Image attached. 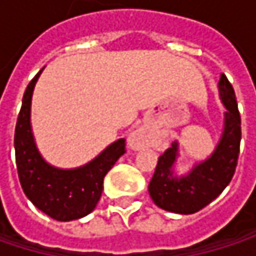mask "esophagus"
I'll list each match as a JSON object with an SVG mask.
<instances>
[{
  "instance_id": "1",
  "label": "esophagus",
  "mask_w": 256,
  "mask_h": 256,
  "mask_svg": "<svg viewBox=\"0 0 256 256\" xmlns=\"http://www.w3.org/2000/svg\"><path fill=\"white\" fill-rule=\"evenodd\" d=\"M128 146L134 151H139V150H144V148H148L151 145V140H150V136H148V132L146 128H136L134 132L130 133L128 139Z\"/></svg>"
}]
</instances>
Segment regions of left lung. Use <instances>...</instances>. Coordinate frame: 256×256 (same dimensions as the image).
Returning a JSON list of instances; mask_svg holds the SVG:
<instances>
[{
    "instance_id": "obj_1",
    "label": "left lung",
    "mask_w": 256,
    "mask_h": 256,
    "mask_svg": "<svg viewBox=\"0 0 256 256\" xmlns=\"http://www.w3.org/2000/svg\"><path fill=\"white\" fill-rule=\"evenodd\" d=\"M218 88L220 99L227 111L224 112L221 138L212 154L196 163L184 175L176 170L178 140L158 158L148 191L152 202L168 212L179 215L198 212L224 191L234 175L242 139L240 114L232 86L224 74H221Z\"/></svg>"
}]
</instances>
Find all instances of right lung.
I'll list each match as a JSON object with an SVG mask.
<instances>
[{"instance_id": "add662e5", "label": "right lung", "mask_w": 256, "mask_h": 256, "mask_svg": "<svg viewBox=\"0 0 256 256\" xmlns=\"http://www.w3.org/2000/svg\"><path fill=\"white\" fill-rule=\"evenodd\" d=\"M42 70L28 84L14 132V151L19 180L26 197L41 212L56 221H72L88 215L98 204L104 178L126 152V139H117L88 163L60 169L44 160L35 144L30 124V105L35 84Z\"/></svg>"}]
</instances>
